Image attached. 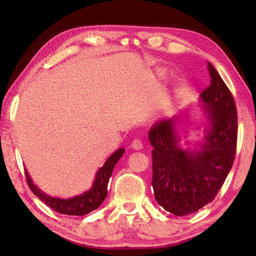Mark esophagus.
<instances>
[{
  "label": "esophagus",
  "mask_w": 256,
  "mask_h": 256,
  "mask_svg": "<svg viewBox=\"0 0 256 256\" xmlns=\"http://www.w3.org/2000/svg\"><path fill=\"white\" fill-rule=\"evenodd\" d=\"M131 148H133L134 150H141L144 148V144H142V141L140 138H134L131 144Z\"/></svg>",
  "instance_id": "obj_1"
}]
</instances>
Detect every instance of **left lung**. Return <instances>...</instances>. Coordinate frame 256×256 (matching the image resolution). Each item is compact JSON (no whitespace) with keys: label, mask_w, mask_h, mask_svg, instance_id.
Instances as JSON below:
<instances>
[{"label":"left lung","mask_w":256,"mask_h":256,"mask_svg":"<svg viewBox=\"0 0 256 256\" xmlns=\"http://www.w3.org/2000/svg\"><path fill=\"white\" fill-rule=\"evenodd\" d=\"M210 86L201 92L209 118L201 150L178 146L176 120H160L149 131L152 149V185L156 201L175 216L194 214L212 202L235 160L237 110L222 76L208 63Z\"/></svg>","instance_id":"1"}]
</instances>
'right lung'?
<instances>
[{"label":"right lung","mask_w":256,"mask_h":256,"mask_svg":"<svg viewBox=\"0 0 256 256\" xmlns=\"http://www.w3.org/2000/svg\"><path fill=\"white\" fill-rule=\"evenodd\" d=\"M124 151V148H120L118 151H115V152L106 160L100 170L97 172L92 188L89 190H86L84 194H81V196H78L72 198H58L47 196V194L42 192V190L32 183V180L29 177L27 170H24L26 180H27L29 188L32 190L34 196L38 198H40L46 206H48L53 210L58 211V214L68 216H84L94 210H96L106 198L107 185L112 176V170H114L115 164H118V160L122 158Z\"/></svg>","instance_id":"1"}]
</instances>
